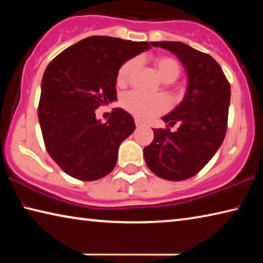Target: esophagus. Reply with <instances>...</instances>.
I'll return each instance as SVG.
<instances>
[{
  "label": "esophagus",
  "mask_w": 263,
  "mask_h": 263,
  "mask_svg": "<svg viewBox=\"0 0 263 263\" xmlns=\"http://www.w3.org/2000/svg\"><path fill=\"white\" fill-rule=\"evenodd\" d=\"M142 125H144V123H142L141 121H139V119H136V126L137 127H141Z\"/></svg>",
  "instance_id": "esophagus-1"
}]
</instances>
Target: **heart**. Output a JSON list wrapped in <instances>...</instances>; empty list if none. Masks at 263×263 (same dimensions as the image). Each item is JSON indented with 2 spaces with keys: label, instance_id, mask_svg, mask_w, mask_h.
Masks as SVG:
<instances>
[{
  "label": "heart",
  "instance_id": "b5f03b06",
  "mask_svg": "<svg viewBox=\"0 0 263 263\" xmlns=\"http://www.w3.org/2000/svg\"><path fill=\"white\" fill-rule=\"evenodd\" d=\"M159 74L166 82H173L180 77V62L172 57H160L154 60ZM138 61L131 59L121 66L117 73V83L124 86L128 82L132 73L137 68ZM122 105L135 117L148 121L163 114L171 106V102L164 95H152L142 91H130L122 97Z\"/></svg>",
  "mask_w": 263,
  "mask_h": 263
}]
</instances>
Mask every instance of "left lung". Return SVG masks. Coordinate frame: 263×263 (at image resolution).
Wrapping results in <instances>:
<instances>
[{
    "label": "left lung",
    "instance_id": "1",
    "mask_svg": "<svg viewBox=\"0 0 263 263\" xmlns=\"http://www.w3.org/2000/svg\"><path fill=\"white\" fill-rule=\"evenodd\" d=\"M176 54L188 75L184 99L162 117L169 125L179 122L177 131L154 128L152 144L144 158L155 175L168 181L195 176L210 161L224 141L228 130L231 88L219 64L211 55L181 42H153Z\"/></svg>",
    "mask_w": 263,
    "mask_h": 263
}]
</instances>
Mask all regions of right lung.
Here are the masks:
<instances>
[{"instance_id": "right-lung-1", "label": "right lung", "mask_w": 263, "mask_h": 263, "mask_svg": "<svg viewBox=\"0 0 263 263\" xmlns=\"http://www.w3.org/2000/svg\"><path fill=\"white\" fill-rule=\"evenodd\" d=\"M151 46L152 43L91 35L48 64L38 118L47 152L66 174L95 181L112 172L119 145L136 124L121 108L111 111L105 123L96 119L95 110L117 100L118 69Z\"/></svg>"}]
</instances>
